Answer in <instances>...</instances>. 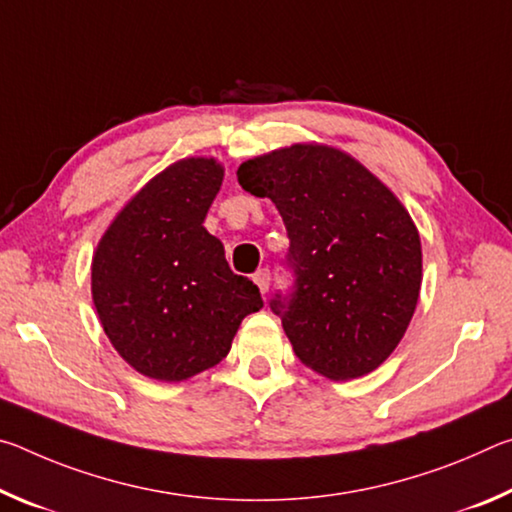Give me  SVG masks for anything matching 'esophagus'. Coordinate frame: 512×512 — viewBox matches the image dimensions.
I'll return each mask as SVG.
<instances>
[{"label":"esophagus","instance_id":"obj_1","mask_svg":"<svg viewBox=\"0 0 512 512\" xmlns=\"http://www.w3.org/2000/svg\"><path fill=\"white\" fill-rule=\"evenodd\" d=\"M253 280L259 287V291L266 293L268 287H271V271H268V268H259V271L253 275Z\"/></svg>","mask_w":512,"mask_h":512}]
</instances>
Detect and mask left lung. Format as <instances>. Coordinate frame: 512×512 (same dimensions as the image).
Wrapping results in <instances>:
<instances>
[{"label": "left lung", "instance_id": "obj_1", "mask_svg": "<svg viewBox=\"0 0 512 512\" xmlns=\"http://www.w3.org/2000/svg\"><path fill=\"white\" fill-rule=\"evenodd\" d=\"M239 185L271 198L289 235L293 291L271 300L296 357L327 379L379 368L402 341L422 284L409 212L352 155L293 144L246 160Z\"/></svg>", "mask_w": 512, "mask_h": 512}]
</instances>
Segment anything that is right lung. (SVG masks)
<instances>
[{"instance_id": "add662e5", "label": "right lung", "mask_w": 512, "mask_h": 512, "mask_svg": "<svg viewBox=\"0 0 512 512\" xmlns=\"http://www.w3.org/2000/svg\"><path fill=\"white\" fill-rule=\"evenodd\" d=\"M223 167L185 158L151 178L108 225L92 257V300L128 366L185 381L225 359L257 284L235 275L223 244L203 228Z\"/></svg>"}]
</instances>
